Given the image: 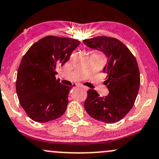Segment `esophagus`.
<instances>
[{
    "label": "esophagus",
    "mask_w": 159,
    "mask_h": 159,
    "mask_svg": "<svg viewBox=\"0 0 159 159\" xmlns=\"http://www.w3.org/2000/svg\"><path fill=\"white\" fill-rule=\"evenodd\" d=\"M78 86H79L80 88H83V89H84V91H88V88H87L86 86H84V85H82V84H79V85H78Z\"/></svg>",
    "instance_id": "obj_1"
}]
</instances>
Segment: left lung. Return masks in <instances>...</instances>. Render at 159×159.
<instances>
[{
	"label": "left lung",
	"instance_id": "1",
	"mask_svg": "<svg viewBox=\"0 0 159 159\" xmlns=\"http://www.w3.org/2000/svg\"><path fill=\"white\" fill-rule=\"evenodd\" d=\"M88 47L103 52L108 58L103 71L109 94L100 97L89 89L84 108L90 116L98 121L113 123L120 121L134 105L140 84V73L136 58L119 39L102 36L84 39Z\"/></svg>",
	"mask_w": 159,
	"mask_h": 159
}]
</instances>
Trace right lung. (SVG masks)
<instances>
[{
    "instance_id": "1",
    "label": "right lung",
    "mask_w": 159,
    "mask_h": 159,
    "mask_svg": "<svg viewBox=\"0 0 159 159\" xmlns=\"http://www.w3.org/2000/svg\"><path fill=\"white\" fill-rule=\"evenodd\" d=\"M80 43L78 39L48 36L35 43L23 56L16 90L21 107L34 121H51L66 112L71 87L56 80V69L69 60Z\"/></svg>"
}]
</instances>
